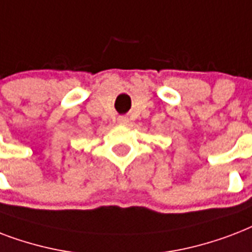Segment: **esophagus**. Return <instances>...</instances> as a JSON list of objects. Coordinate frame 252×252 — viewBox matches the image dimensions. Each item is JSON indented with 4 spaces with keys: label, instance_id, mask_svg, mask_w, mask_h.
Here are the masks:
<instances>
[{
    "label": "esophagus",
    "instance_id": "esophagus-1",
    "mask_svg": "<svg viewBox=\"0 0 252 252\" xmlns=\"http://www.w3.org/2000/svg\"><path fill=\"white\" fill-rule=\"evenodd\" d=\"M117 121H118V124H120V125H127L128 124L127 117H124V116L118 117V120H117Z\"/></svg>",
    "mask_w": 252,
    "mask_h": 252
}]
</instances>
